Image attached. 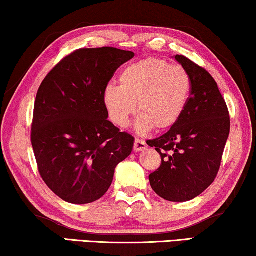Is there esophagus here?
<instances>
[{"instance_id": "obj_1", "label": "esophagus", "mask_w": 256, "mask_h": 256, "mask_svg": "<svg viewBox=\"0 0 256 256\" xmlns=\"http://www.w3.org/2000/svg\"><path fill=\"white\" fill-rule=\"evenodd\" d=\"M146 148H148V146H146V143L144 142V140H138V138L135 140V143H134V151H135V152H140V151L146 150Z\"/></svg>"}]
</instances>
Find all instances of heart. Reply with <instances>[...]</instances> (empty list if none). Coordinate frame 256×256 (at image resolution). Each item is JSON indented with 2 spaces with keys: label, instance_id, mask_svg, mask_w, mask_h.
Here are the masks:
<instances>
[{
  "label": "heart",
  "instance_id": "1",
  "mask_svg": "<svg viewBox=\"0 0 256 256\" xmlns=\"http://www.w3.org/2000/svg\"><path fill=\"white\" fill-rule=\"evenodd\" d=\"M119 82L104 88V107L110 121L121 128L127 127L137 108L135 128L140 134L151 128L160 132L173 127L186 110L192 94L190 72L156 58L124 66Z\"/></svg>",
  "mask_w": 256,
  "mask_h": 256
}]
</instances>
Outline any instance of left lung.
<instances>
[{
	"label": "left lung",
	"instance_id": "left-lung-1",
	"mask_svg": "<svg viewBox=\"0 0 256 256\" xmlns=\"http://www.w3.org/2000/svg\"><path fill=\"white\" fill-rule=\"evenodd\" d=\"M176 60L190 72L192 94L179 121L148 146L162 164L149 176L151 188L171 202H186L202 194L216 179L230 134L228 110L212 76L184 55Z\"/></svg>",
	"mask_w": 256,
	"mask_h": 256
}]
</instances>
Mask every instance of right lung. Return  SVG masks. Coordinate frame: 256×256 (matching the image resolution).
Listing matches in <instances>:
<instances>
[{"mask_svg":"<svg viewBox=\"0 0 256 256\" xmlns=\"http://www.w3.org/2000/svg\"><path fill=\"white\" fill-rule=\"evenodd\" d=\"M134 53L82 48L58 62L40 85L31 142L42 180L58 198L86 204L105 195L134 137L107 120L102 91Z\"/></svg>","mask_w":256,"mask_h":256,"instance_id":"add662e5","label":"right lung"}]
</instances>
